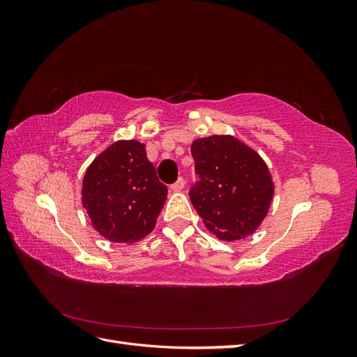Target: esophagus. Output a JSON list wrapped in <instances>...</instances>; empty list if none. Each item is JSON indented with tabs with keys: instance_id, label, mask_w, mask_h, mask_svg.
<instances>
[{
	"instance_id": "34e87169",
	"label": "esophagus",
	"mask_w": 357,
	"mask_h": 357,
	"mask_svg": "<svg viewBox=\"0 0 357 357\" xmlns=\"http://www.w3.org/2000/svg\"><path fill=\"white\" fill-rule=\"evenodd\" d=\"M183 188H185V178H183V177H178V178L171 185V189H172V190H181Z\"/></svg>"
}]
</instances>
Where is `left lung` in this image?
<instances>
[{"mask_svg": "<svg viewBox=\"0 0 357 357\" xmlns=\"http://www.w3.org/2000/svg\"><path fill=\"white\" fill-rule=\"evenodd\" d=\"M190 152L198 180L189 197L205 226L226 241L253 234L274 195L262 158L229 135L195 139Z\"/></svg>", "mask_w": 357, "mask_h": 357, "instance_id": "8db88e82", "label": "left lung"}]
</instances>
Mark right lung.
<instances>
[{"instance_id": "right-lung-1", "label": "right lung", "mask_w": 357, "mask_h": 357, "mask_svg": "<svg viewBox=\"0 0 357 357\" xmlns=\"http://www.w3.org/2000/svg\"><path fill=\"white\" fill-rule=\"evenodd\" d=\"M144 144L119 142L96 158L83 178V205L93 228L116 243H135L153 231L167 199Z\"/></svg>"}]
</instances>
